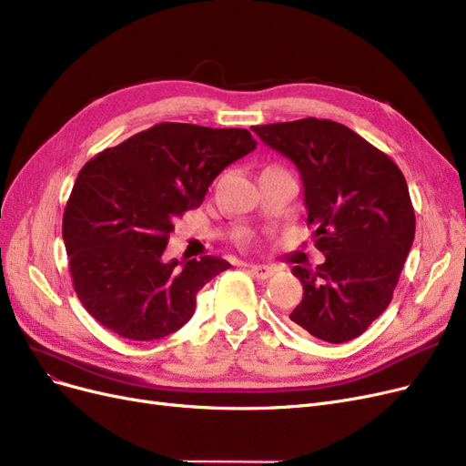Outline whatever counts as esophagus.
Here are the masks:
<instances>
[{
  "mask_svg": "<svg viewBox=\"0 0 466 466\" xmlns=\"http://www.w3.org/2000/svg\"><path fill=\"white\" fill-rule=\"evenodd\" d=\"M248 271L256 279H268L271 278V274H274V268H269L266 264H254L248 268Z\"/></svg>",
  "mask_w": 466,
  "mask_h": 466,
  "instance_id": "esophagus-1",
  "label": "esophagus"
}]
</instances>
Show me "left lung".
Segmentation results:
<instances>
[{
    "label": "left lung",
    "mask_w": 466,
    "mask_h": 466,
    "mask_svg": "<svg viewBox=\"0 0 466 466\" xmlns=\"http://www.w3.org/2000/svg\"><path fill=\"white\" fill-rule=\"evenodd\" d=\"M252 131L297 166L309 226L326 262L295 266L302 300L289 314L328 343L364 333L390 307L414 240V208L393 159L349 127L307 117Z\"/></svg>",
    "instance_id": "obj_1"
}]
</instances>
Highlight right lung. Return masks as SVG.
Listing matches in <instances>:
<instances>
[{
  "instance_id": "right-lung-1",
  "label": "right lung",
  "mask_w": 466,
  "mask_h": 466,
  "mask_svg": "<svg viewBox=\"0 0 466 466\" xmlns=\"http://www.w3.org/2000/svg\"><path fill=\"white\" fill-rule=\"evenodd\" d=\"M254 148L247 129L157 123L85 164L63 240L75 293L96 322L133 341L162 339L188 322L197 293L231 266L218 256L167 262L173 223Z\"/></svg>"
}]
</instances>
